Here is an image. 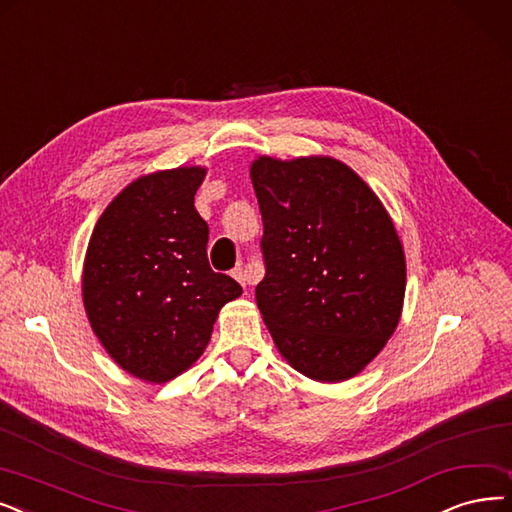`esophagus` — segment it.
Masks as SVG:
<instances>
[{
	"label": "esophagus",
	"mask_w": 512,
	"mask_h": 512,
	"mask_svg": "<svg viewBox=\"0 0 512 512\" xmlns=\"http://www.w3.org/2000/svg\"><path fill=\"white\" fill-rule=\"evenodd\" d=\"M233 277L243 285H250V283H254V277H252V273L248 271V269H243V267H237V269H233Z\"/></svg>",
	"instance_id": "1"
}]
</instances>
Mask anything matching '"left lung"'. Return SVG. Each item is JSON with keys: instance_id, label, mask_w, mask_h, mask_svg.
<instances>
[{"instance_id": "8db88e82", "label": "left lung", "mask_w": 512, "mask_h": 512, "mask_svg": "<svg viewBox=\"0 0 512 512\" xmlns=\"http://www.w3.org/2000/svg\"><path fill=\"white\" fill-rule=\"evenodd\" d=\"M264 279L256 302L279 353L319 382L353 378L393 336L405 256L380 199L332 157H258Z\"/></svg>"}]
</instances>
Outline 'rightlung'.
<instances>
[{"label": "right lung", "mask_w": 512, "mask_h": 512, "mask_svg": "<svg viewBox=\"0 0 512 512\" xmlns=\"http://www.w3.org/2000/svg\"><path fill=\"white\" fill-rule=\"evenodd\" d=\"M206 170L142 176L96 222L84 264V306L107 353L147 382H168L206 349L218 311L241 285L214 273L208 222L195 210Z\"/></svg>", "instance_id": "add662e5"}]
</instances>
